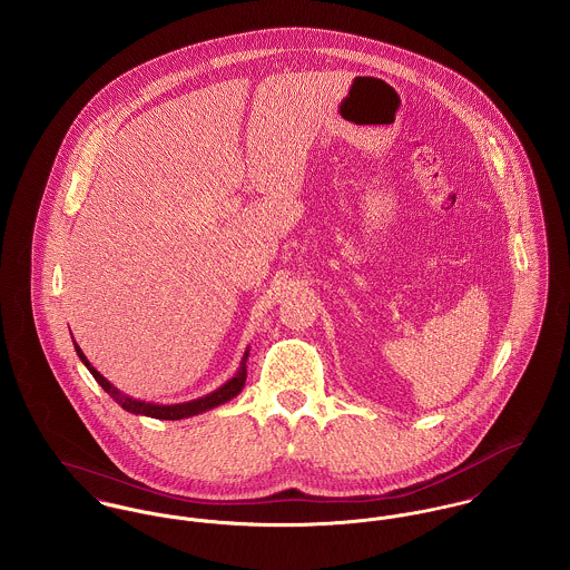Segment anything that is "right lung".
Here are the masks:
<instances>
[{"instance_id": "1", "label": "right lung", "mask_w": 570, "mask_h": 570, "mask_svg": "<svg viewBox=\"0 0 570 570\" xmlns=\"http://www.w3.org/2000/svg\"><path fill=\"white\" fill-rule=\"evenodd\" d=\"M73 347H76V353L80 355L82 364L90 371V375L97 380V384H99L106 393L110 394L124 410H128L131 414H142V416L160 419V421H179V419H188V416H195V414H202V412H208V410H213V407H217V405H223V403H227L229 399H234L236 394L243 391L245 380H247V357H249V350L243 353L240 366L236 368L234 377H229L217 391H213V393L206 394V396H199V399H193V401L174 403V405L149 403V401L134 399L130 394L121 393L119 389H115V386L88 362L87 355L78 347L76 341H73Z\"/></svg>"}]
</instances>
